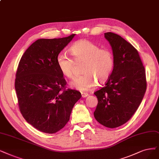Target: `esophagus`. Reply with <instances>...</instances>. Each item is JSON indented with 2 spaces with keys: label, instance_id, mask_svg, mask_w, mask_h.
<instances>
[{
  "label": "esophagus",
  "instance_id": "34e87169",
  "mask_svg": "<svg viewBox=\"0 0 159 159\" xmlns=\"http://www.w3.org/2000/svg\"><path fill=\"white\" fill-rule=\"evenodd\" d=\"M88 96H89V93H82V97H83V98H86Z\"/></svg>",
  "mask_w": 159,
  "mask_h": 159
}]
</instances>
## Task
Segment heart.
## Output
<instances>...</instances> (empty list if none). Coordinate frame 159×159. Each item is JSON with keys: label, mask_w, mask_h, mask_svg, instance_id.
Masks as SVG:
<instances>
[{"label": "heart", "mask_w": 159, "mask_h": 159, "mask_svg": "<svg viewBox=\"0 0 159 159\" xmlns=\"http://www.w3.org/2000/svg\"><path fill=\"white\" fill-rule=\"evenodd\" d=\"M73 58L60 53L56 57V64L61 73L71 79L75 63L83 61L80 75L70 83V86L80 92L92 89L97 84L104 83L110 77L115 66L114 56L109 49L100 48L99 46L86 39L76 42L69 48Z\"/></svg>", "instance_id": "b5f03b06"}]
</instances>
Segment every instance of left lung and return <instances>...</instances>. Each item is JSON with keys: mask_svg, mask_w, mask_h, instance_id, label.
I'll return each instance as SVG.
<instances>
[{"mask_svg": "<svg viewBox=\"0 0 159 159\" xmlns=\"http://www.w3.org/2000/svg\"><path fill=\"white\" fill-rule=\"evenodd\" d=\"M112 47L115 66L105 85L96 91L95 119L105 127L122 126L136 113L147 89L145 67L138 50L115 33H105Z\"/></svg>", "mask_w": 159, "mask_h": 159, "instance_id": "obj_1", "label": "left lung"}]
</instances>
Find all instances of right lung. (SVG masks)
Segmentation results:
<instances>
[{"label":"right lung","instance_id":"right-lung-1","mask_svg":"<svg viewBox=\"0 0 159 159\" xmlns=\"http://www.w3.org/2000/svg\"><path fill=\"white\" fill-rule=\"evenodd\" d=\"M40 39L24 52L16 70L15 89L20 112L40 132L54 134L69 120L80 92L66 89L56 64L57 54L75 37Z\"/></svg>","mask_w":159,"mask_h":159}]
</instances>
